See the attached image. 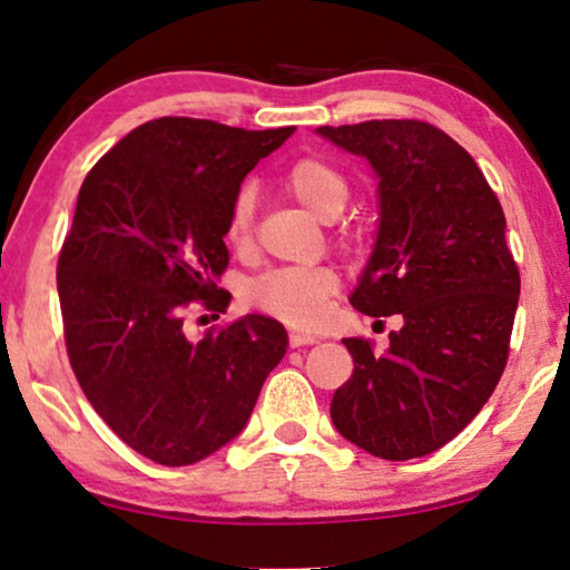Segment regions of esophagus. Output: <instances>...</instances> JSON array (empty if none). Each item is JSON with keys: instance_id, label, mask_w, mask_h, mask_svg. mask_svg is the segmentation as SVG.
I'll return each instance as SVG.
<instances>
[{"instance_id": "1", "label": "esophagus", "mask_w": 570, "mask_h": 570, "mask_svg": "<svg viewBox=\"0 0 570 570\" xmlns=\"http://www.w3.org/2000/svg\"><path fill=\"white\" fill-rule=\"evenodd\" d=\"M287 342H291V347L314 345V342H316V334H308V332H291V334H287Z\"/></svg>"}]
</instances>
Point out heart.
Masks as SVG:
<instances>
[{
  "instance_id": "obj_1",
  "label": "heart",
  "mask_w": 570,
  "mask_h": 570,
  "mask_svg": "<svg viewBox=\"0 0 570 570\" xmlns=\"http://www.w3.org/2000/svg\"><path fill=\"white\" fill-rule=\"evenodd\" d=\"M283 186L291 197L306 207L318 220L330 223L350 202V184L340 168L322 158H301L285 170ZM223 238L233 252L244 254L254 246V194L238 189L225 213ZM340 246H350L353 238L342 233ZM340 287V277L330 264L316 267H283L264 272L248 285V301L264 314L287 326L311 330L322 322L326 303Z\"/></svg>"
}]
</instances>
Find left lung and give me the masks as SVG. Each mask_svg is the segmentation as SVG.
<instances>
[{
    "label": "left lung",
    "mask_w": 570,
    "mask_h": 570,
    "mask_svg": "<svg viewBox=\"0 0 570 570\" xmlns=\"http://www.w3.org/2000/svg\"><path fill=\"white\" fill-rule=\"evenodd\" d=\"M379 174L381 225L350 303L402 316L389 350L342 340L353 376L332 396L337 431L373 456L404 462L449 443L503 376L519 303L505 217L478 163L417 119L318 127Z\"/></svg>",
    "instance_id": "obj_1"
}]
</instances>
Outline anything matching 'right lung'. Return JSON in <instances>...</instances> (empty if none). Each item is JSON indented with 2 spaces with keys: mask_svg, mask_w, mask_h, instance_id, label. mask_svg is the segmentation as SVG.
Masks as SVG:
<instances>
[{
  "mask_svg": "<svg viewBox=\"0 0 570 570\" xmlns=\"http://www.w3.org/2000/svg\"><path fill=\"white\" fill-rule=\"evenodd\" d=\"M293 131L163 116L85 176L57 264L69 365L106 425L153 462L194 464L236 439L283 361L275 318L238 316L199 342L184 322L228 311L225 213Z\"/></svg>",
  "mask_w": 570,
  "mask_h": 570,
  "instance_id": "obj_1",
  "label": "right lung"
}]
</instances>
